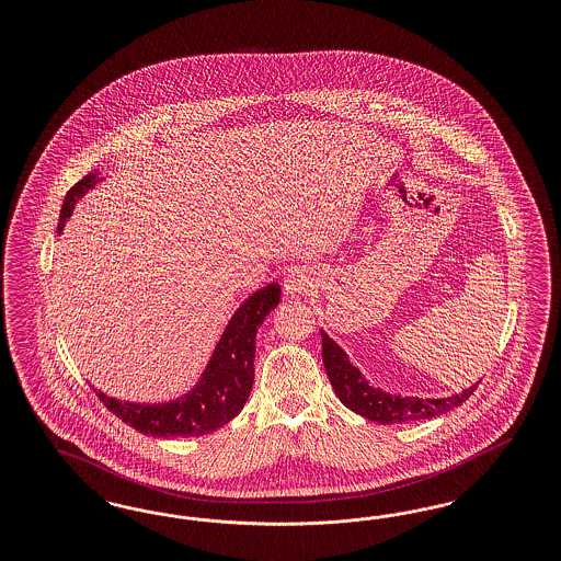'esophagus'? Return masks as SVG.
Listing matches in <instances>:
<instances>
[{
  "mask_svg": "<svg viewBox=\"0 0 561 561\" xmlns=\"http://www.w3.org/2000/svg\"><path fill=\"white\" fill-rule=\"evenodd\" d=\"M309 288H313V277L305 268H294L284 279V293L288 296L307 293Z\"/></svg>",
  "mask_w": 561,
  "mask_h": 561,
  "instance_id": "obj_1",
  "label": "esophagus"
}]
</instances>
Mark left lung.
Returning <instances> with one entry per match:
<instances>
[{
  "mask_svg": "<svg viewBox=\"0 0 561 561\" xmlns=\"http://www.w3.org/2000/svg\"><path fill=\"white\" fill-rule=\"evenodd\" d=\"M321 357H323L325 374L339 400L355 414L380 425L425 421V419L446 414L462 401L469 400L473 389H478V382H476L473 387L462 389L460 393L437 398V400L403 398L396 393H387L380 387H374L373 382L359 373V368L351 364L345 348L341 347L334 339H330L323 328H321Z\"/></svg>",
  "mask_w": 561,
  "mask_h": 561,
  "instance_id": "1",
  "label": "left lung"
}]
</instances>
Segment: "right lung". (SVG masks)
<instances>
[{"label": "right lung", "instance_id": "1", "mask_svg": "<svg viewBox=\"0 0 561 561\" xmlns=\"http://www.w3.org/2000/svg\"><path fill=\"white\" fill-rule=\"evenodd\" d=\"M103 181L105 174L96 168L69 188L60 208V220L56 229L58 236L62 233L65 222L73 214L81 197ZM279 284L271 282L241 302L225 325L204 373L181 398L145 403L117 400L99 391L96 387L92 389L117 419L145 435L197 437L213 433L236 419L250 398L254 382L256 332L261 323L267 320L268 313L279 305Z\"/></svg>", "mask_w": 561, "mask_h": 561}]
</instances>
